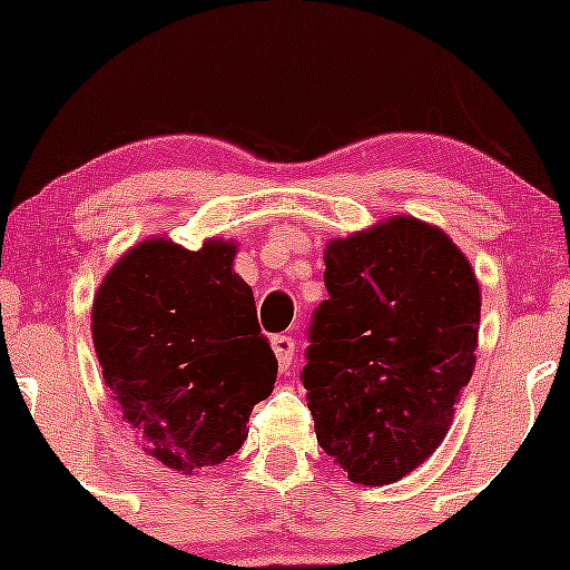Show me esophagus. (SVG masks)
Listing matches in <instances>:
<instances>
[{"instance_id": "1", "label": "esophagus", "mask_w": 570, "mask_h": 570, "mask_svg": "<svg viewBox=\"0 0 570 570\" xmlns=\"http://www.w3.org/2000/svg\"><path fill=\"white\" fill-rule=\"evenodd\" d=\"M271 343H273V351H276L278 370L286 372V370H289L292 358H294V345H297V343H294L289 335H276L271 340Z\"/></svg>"}]
</instances>
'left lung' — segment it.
<instances>
[{
	"mask_svg": "<svg viewBox=\"0 0 570 570\" xmlns=\"http://www.w3.org/2000/svg\"><path fill=\"white\" fill-rule=\"evenodd\" d=\"M303 385L316 440L358 485H391L448 436L472 381L482 294L440 227L391 217L330 240Z\"/></svg>",
	"mask_w": 570,
	"mask_h": 570,
	"instance_id": "left-lung-1",
	"label": "left lung"
}]
</instances>
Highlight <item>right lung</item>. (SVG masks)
Returning a JSON list of instances; mask_svg holds the SVG:
<instances>
[{
    "label": "right lung",
    "instance_id": "right-lung-1",
    "mask_svg": "<svg viewBox=\"0 0 570 570\" xmlns=\"http://www.w3.org/2000/svg\"><path fill=\"white\" fill-rule=\"evenodd\" d=\"M238 244L168 238L128 248L98 286L90 335L104 383L147 455L179 474L217 466L248 436L278 362L252 286L233 271Z\"/></svg>",
    "mask_w": 570,
    "mask_h": 570
}]
</instances>
